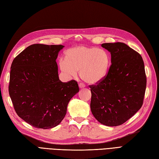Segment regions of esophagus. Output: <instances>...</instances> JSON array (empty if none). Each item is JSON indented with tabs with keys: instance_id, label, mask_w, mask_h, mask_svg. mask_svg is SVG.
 <instances>
[{
	"instance_id": "34e87169",
	"label": "esophagus",
	"mask_w": 159,
	"mask_h": 159,
	"mask_svg": "<svg viewBox=\"0 0 159 159\" xmlns=\"http://www.w3.org/2000/svg\"><path fill=\"white\" fill-rule=\"evenodd\" d=\"M79 85V87H80V88H84V87H85V84H84L83 83H80Z\"/></svg>"
}]
</instances>
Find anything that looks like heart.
Listing matches in <instances>:
<instances>
[{"instance_id":"b5f03b06","label":"heart","mask_w":159,"mask_h":159,"mask_svg":"<svg viewBox=\"0 0 159 159\" xmlns=\"http://www.w3.org/2000/svg\"><path fill=\"white\" fill-rule=\"evenodd\" d=\"M111 58L104 49L87 45L70 48L65 52V59H60L61 71L68 77H75L77 72L84 81L90 84L103 79L108 72Z\"/></svg>"}]
</instances>
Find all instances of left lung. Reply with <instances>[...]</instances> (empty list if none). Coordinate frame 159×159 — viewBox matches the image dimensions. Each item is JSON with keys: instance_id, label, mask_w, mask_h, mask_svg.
<instances>
[{"instance_id": "left-lung-1", "label": "left lung", "mask_w": 159, "mask_h": 159, "mask_svg": "<svg viewBox=\"0 0 159 159\" xmlns=\"http://www.w3.org/2000/svg\"><path fill=\"white\" fill-rule=\"evenodd\" d=\"M111 54V65L103 79L89 85L91 110L99 123L119 126L141 108L146 88L143 59L123 43H103Z\"/></svg>"}]
</instances>
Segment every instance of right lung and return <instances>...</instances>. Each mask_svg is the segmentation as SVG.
I'll use <instances>...</instances> for the list:
<instances>
[{"mask_svg": "<svg viewBox=\"0 0 159 159\" xmlns=\"http://www.w3.org/2000/svg\"><path fill=\"white\" fill-rule=\"evenodd\" d=\"M61 45L33 44L14 58L9 93L17 114L38 129L60 124L68 102L79 91L75 80L59 79L56 59Z\"/></svg>", "mask_w": 159, "mask_h": 159, "instance_id": "right-lung-1", "label": "right lung"}]
</instances>
